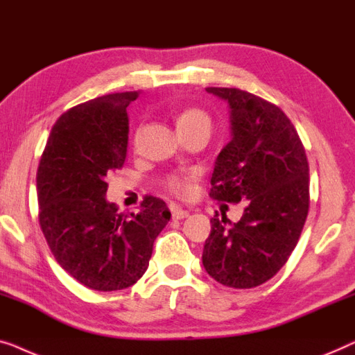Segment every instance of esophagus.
Here are the masks:
<instances>
[{"label": "esophagus", "instance_id": "obj_1", "mask_svg": "<svg viewBox=\"0 0 355 355\" xmlns=\"http://www.w3.org/2000/svg\"><path fill=\"white\" fill-rule=\"evenodd\" d=\"M188 216H189V212L184 211V209H180V207L172 209V217L175 218V220H182V218L188 217Z\"/></svg>", "mask_w": 355, "mask_h": 355}]
</instances>
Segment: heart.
Instances as JSON below:
<instances>
[{
    "instance_id": "b5f03b06",
    "label": "heart",
    "mask_w": 355,
    "mask_h": 355,
    "mask_svg": "<svg viewBox=\"0 0 355 355\" xmlns=\"http://www.w3.org/2000/svg\"><path fill=\"white\" fill-rule=\"evenodd\" d=\"M198 123H209L211 125V119L202 109L198 107H188L184 111L180 112V116L177 117V125L178 130H184L189 127L198 125ZM191 173L187 172H178V173H172L166 178V187L167 189H171L172 193L178 194V196H187L191 191Z\"/></svg>"
}]
</instances>
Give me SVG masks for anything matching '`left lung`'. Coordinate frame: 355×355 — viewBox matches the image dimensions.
<instances>
[{
  "mask_svg": "<svg viewBox=\"0 0 355 355\" xmlns=\"http://www.w3.org/2000/svg\"><path fill=\"white\" fill-rule=\"evenodd\" d=\"M230 104L232 141L218 154L211 198L248 201L243 217L211 218L202 266L230 288H256L275 277L296 248L309 214L306 149L286 114L239 88L207 87Z\"/></svg>",
  "mask_w": 355,
  "mask_h": 355,
  "instance_id": "1",
  "label": "left lung"
}]
</instances>
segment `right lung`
<instances>
[{"mask_svg": "<svg viewBox=\"0 0 355 355\" xmlns=\"http://www.w3.org/2000/svg\"><path fill=\"white\" fill-rule=\"evenodd\" d=\"M138 94H104L69 109L53 125L38 164V220L48 246L69 275L96 291L137 283L171 220L159 198L144 196L141 211L130 216L104 198L107 173L125 162L127 107Z\"/></svg>", "mask_w": 355, "mask_h": 355, "instance_id": "right-lung-1", "label": "right lung"}]
</instances>
